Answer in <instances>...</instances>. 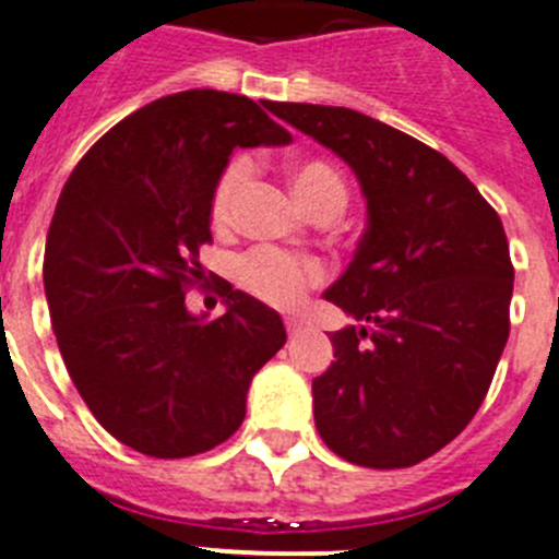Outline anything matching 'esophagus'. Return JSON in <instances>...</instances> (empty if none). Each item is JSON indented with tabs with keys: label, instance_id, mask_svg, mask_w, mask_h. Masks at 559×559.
Segmentation results:
<instances>
[{
	"label": "esophagus",
	"instance_id": "esophagus-1",
	"mask_svg": "<svg viewBox=\"0 0 559 559\" xmlns=\"http://www.w3.org/2000/svg\"><path fill=\"white\" fill-rule=\"evenodd\" d=\"M285 330H288L290 335H296V333H299V330H302V319H296V316H288V319H285Z\"/></svg>",
	"mask_w": 559,
	"mask_h": 559
}]
</instances>
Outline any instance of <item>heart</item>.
<instances>
[{
    "mask_svg": "<svg viewBox=\"0 0 559 559\" xmlns=\"http://www.w3.org/2000/svg\"><path fill=\"white\" fill-rule=\"evenodd\" d=\"M246 176H249L246 159H235L226 167L218 187H215V195H212V218H229L231 201H235L237 190L243 187ZM290 179H294L296 195L308 210L328 195L347 199L338 170L330 167L328 162H302V165L294 167ZM235 280L240 283V288H246L263 302L276 305V308H294V305L302 302L308 288L322 283L324 265L319 260H310V257L276 249V246H254L243 257H237Z\"/></svg>",
    "mask_w": 559,
    "mask_h": 559,
    "instance_id": "obj_1",
    "label": "heart"
}]
</instances>
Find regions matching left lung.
I'll list each match as a JSON object with an SVG mask.
<instances>
[{
	"mask_svg": "<svg viewBox=\"0 0 559 559\" xmlns=\"http://www.w3.org/2000/svg\"><path fill=\"white\" fill-rule=\"evenodd\" d=\"M269 111L338 153L367 199L353 263L324 290L360 324L330 335L316 428L360 467H412L464 431L510 338L501 218L453 162L386 122L310 103Z\"/></svg>",
	"mask_w": 559,
	"mask_h": 559,
	"instance_id": "8db88e82",
	"label": "left lung"
}]
</instances>
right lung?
<instances>
[{"label":"right lung","instance_id":"1","mask_svg":"<svg viewBox=\"0 0 559 559\" xmlns=\"http://www.w3.org/2000/svg\"><path fill=\"white\" fill-rule=\"evenodd\" d=\"M288 142L249 97L190 88L128 114L63 185L44 251L49 316L69 378L122 445L185 459L243 423L283 319L226 283V313L206 322L185 290L204 280L199 249L231 151Z\"/></svg>","mask_w":559,"mask_h":559}]
</instances>
